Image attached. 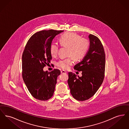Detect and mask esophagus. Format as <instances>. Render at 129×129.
Returning <instances> with one entry per match:
<instances>
[{"instance_id":"1","label":"esophagus","mask_w":129,"mask_h":129,"mask_svg":"<svg viewBox=\"0 0 129 129\" xmlns=\"http://www.w3.org/2000/svg\"><path fill=\"white\" fill-rule=\"evenodd\" d=\"M61 74H67V73L66 71H64V70H62V71H61Z\"/></svg>"}]
</instances>
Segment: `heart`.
Instances as JSON below:
<instances>
[{
	"mask_svg": "<svg viewBox=\"0 0 129 129\" xmlns=\"http://www.w3.org/2000/svg\"><path fill=\"white\" fill-rule=\"evenodd\" d=\"M59 44L63 47H68L67 58L59 60L57 66L63 70H67L74 63L73 57L75 60L83 58L86 55L89 47V42L84 38L74 32L65 33L59 38ZM58 51V46L55 43H52L50 47V52L53 57L56 56Z\"/></svg>",
	"mask_w": 129,
	"mask_h": 129,
	"instance_id": "b5f03b06",
	"label": "heart"
}]
</instances>
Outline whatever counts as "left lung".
I'll list each match as a JSON object with an SVG mask.
<instances>
[{
	"mask_svg": "<svg viewBox=\"0 0 129 129\" xmlns=\"http://www.w3.org/2000/svg\"><path fill=\"white\" fill-rule=\"evenodd\" d=\"M90 46L81 61L74 69L82 71L79 77L69 72L68 83L74 98L80 101L88 100L98 90L104 79L105 55L104 48L98 38L92 34L88 36Z\"/></svg>",
	"mask_w": 129,
	"mask_h": 129,
	"instance_id": "1",
	"label": "left lung"
}]
</instances>
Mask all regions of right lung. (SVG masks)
Masks as SVG:
<instances>
[{
  "mask_svg": "<svg viewBox=\"0 0 129 129\" xmlns=\"http://www.w3.org/2000/svg\"><path fill=\"white\" fill-rule=\"evenodd\" d=\"M63 30L50 29L34 34L28 40L22 55V76L28 91L37 100L46 101L53 95L57 78L60 71L54 69L44 72L50 63V47L53 39Z\"/></svg>",
  "mask_w": 129,
  "mask_h": 129,
  "instance_id": "obj_1",
  "label": "right lung"
}]
</instances>
